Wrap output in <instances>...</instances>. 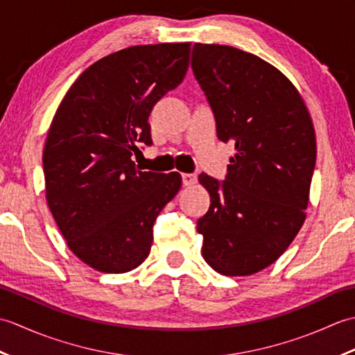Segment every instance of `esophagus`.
Listing matches in <instances>:
<instances>
[{
    "mask_svg": "<svg viewBox=\"0 0 355 355\" xmlns=\"http://www.w3.org/2000/svg\"><path fill=\"white\" fill-rule=\"evenodd\" d=\"M182 178L184 186H192L197 183V175H195V173H183Z\"/></svg>",
    "mask_w": 355,
    "mask_h": 355,
    "instance_id": "obj_1",
    "label": "esophagus"
}]
</instances>
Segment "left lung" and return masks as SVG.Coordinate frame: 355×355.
<instances>
[{"instance_id": "obj_1", "label": "left lung", "mask_w": 355, "mask_h": 355, "mask_svg": "<svg viewBox=\"0 0 355 355\" xmlns=\"http://www.w3.org/2000/svg\"><path fill=\"white\" fill-rule=\"evenodd\" d=\"M192 70L216 122L218 139L235 143L224 182L201 173L210 195L200 218L202 258L224 276L268 267L305 221L315 166V134L288 78L230 45L195 44Z\"/></svg>"}]
</instances>
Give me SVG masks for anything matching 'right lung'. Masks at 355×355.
<instances>
[{
    "label": "right lung",
    "mask_w": 355,
    "mask_h": 355,
    "mask_svg": "<svg viewBox=\"0 0 355 355\" xmlns=\"http://www.w3.org/2000/svg\"><path fill=\"white\" fill-rule=\"evenodd\" d=\"M191 42L134 45L89 65L51 120L42 164L45 197L67 245L87 266L126 273L148 258L153 225L178 193V172L135 169L150 145L154 105L177 88Z\"/></svg>",
    "instance_id": "1"
}]
</instances>
